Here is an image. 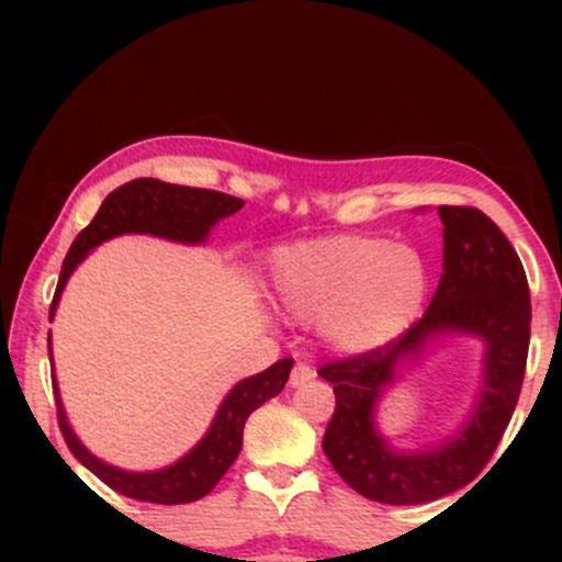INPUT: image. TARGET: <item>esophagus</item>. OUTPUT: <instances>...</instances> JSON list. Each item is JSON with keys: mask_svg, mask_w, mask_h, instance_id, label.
I'll return each mask as SVG.
<instances>
[{"mask_svg": "<svg viewBox=\"0 0 562 562\" xmlns=\"http://www.w3.org/2000/svg\"><path fill=\"white\" fill-rule=\"evenodd\" d=\"M314 375H317V372H314L312 367L299 362L293 367V372H290V385H293V389H299V385L308 383V380H314Z\"/></svg>", "mask_w": 562, "mask_h": 562, "instance_id": "34e87169", "label": "esophagus"}]
</instances>
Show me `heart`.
Instances as JSON below:
<instances>
[{
	"label": "heart",
	"instance_id": "b5f03b06",
	"mask_svg": "<svg viewBox=\"0 0 562 562\" xmlns=\"http://www.w3.org/2000/svg\"><path fill=\"white\" fill-rule=\"evenodd\" d=\"M274 301L293 319H317L340 353H370L415 325L428 299V263L409 243L375 235H325L277 248Z\"/></svg>",
	"mask_w": 562,
	"mask_h": 562
}]
</instances>
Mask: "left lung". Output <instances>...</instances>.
Instances as JSON below:
<instances>
[{
  "instance_id": "left-lung-1",
  "label": "left lung",
  "mask_w": 562,
  "mask_h": 562,
  "mask_svg": "<svg viewBox=\"0 0 562 562\" xmlns=\"http://www.w3.org/2000/svg\"><path fill=\"white\" fill-rule=\"evenodd\" d=\"M443 272L423 319L393 344L319 367L333 383L335 412L322 449L353 492L383 505H423L462 488L499 447L526 375L531 295L518 254L483 211L438 205ZM441 334L484 340V385L469 420L449 442L393 450L376 434L374 406L397 370Z\"/></svg>"
}]
</instances>
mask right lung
I'll list each match as a JSON object with an SVG mask.
<instances>
[{
	"mask_svg": "<svg viewBox=\"0 0 562 562\" xmlns=\"http://www.w3.org/2000/svg\"><path fill=\"white\" fill-rule=\"evenodd\" d=\"M243 205L245 200L224 195V192L169 184L160 182V179H132V182L121 184L119 190H113L111 195L102 200L100 211L89 222V227H83L76 235L74 245H70L60 269V280H57L53 306H49V319L55 317L57 301H60L68 277L87 259L89 250L97 248L100 243L126 235V232H142V235L166 237V240L173 243L198 245L209 237L211 227L218 218L237 214ZM47 348L49 357H53V340L49 338ZM290 367H293V359L288 357L274 362L269 370L259 372V375L240 380L224 396L209 434L200 438L182 460H177L169 468L150 470V473H132V470H121L97 460L68 425L57 380L53 375L57 423H60L63 438H66L76 460L83 468L92 470L97 479L108 483L113 492L139 502H156V505H184V502H195L200 496H205L222 481V475L232 468V462L237 460L243 449L245 420L250 417V412L259 409L263 402H269L285 389Z\"/></svg>",
	"mask_w": 562,
	"mask_h": 562,
	"instance_id": "1",
	"label": "right lung"
}]
</instances>
